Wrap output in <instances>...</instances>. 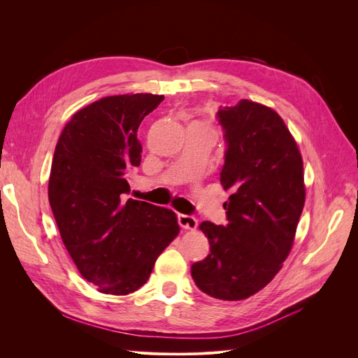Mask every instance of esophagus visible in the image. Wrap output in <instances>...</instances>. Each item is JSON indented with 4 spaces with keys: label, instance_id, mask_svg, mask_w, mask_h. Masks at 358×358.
<instances>
[{
    "label": "esophagus",
    "instance_id": "esophagus-1",
    "mask_svg": "<svg viewBox=\"0 0 358 358\" xmlns=\"http://www.w3.org/2000/svg\"><path fill=\"white\" fill-rule=\"evenodd\" d=\"M178 222L185 230H196L197 229V220L191 215L185 213H178Z\"/></svg>",
    "mask_w": 358,
    "mask_h": 358
}]
</instances>
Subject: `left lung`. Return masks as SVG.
Here are the masks:
<instances>
[{"label":"left lung","mask_w":358,"mask_h":358,"mask_svg":"<svg viewBox=\"0 0 358 358\" xmlns=\"http://www.w3.org/2000/svg\"><path fill=\"white\" fill-rule=\"evenodd\" d=\"M225 154L221 185L227 225L200 230L209 255L191 266L196 285L220 300H243L264 288L288 257L305 206L303 161L275 110L249 100L220 107Z\"/></svg>","instance_id":"1"}]
</instances>
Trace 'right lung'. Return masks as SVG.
Here are the masks:
<instances>
[{
	"mask_svg": "<svg viewBox=\"0 0 358 358\" xmlns=\"http://www.w3.org/2000/svg\"><path fill=\"white\" fill-rule=\"evenodd\" d=\"M164 95L106 96L76 112L53 154L49 203L80 275L104 294L134 292L179 233L176 215L127 199L140 166L137 129Z\"/></svg>",
	"mask_w": 358,
	"mask_h": 358,
	"instance_id": "add662e5",
	"label": "right lung"
}]
</instances>
